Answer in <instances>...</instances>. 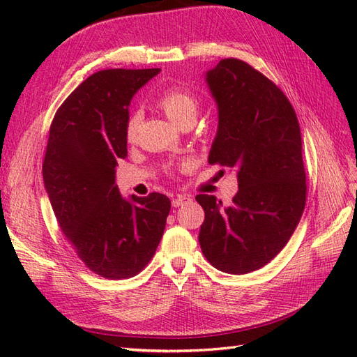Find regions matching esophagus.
I'll use <instances>...</instances> for the list:
<instances>
[{
    "mask_svg": "<svg viewBox=\"0 0 357 357\" xmlns=\"http://www.w3.org/2000/svg\"><path fill=\"white\" fill-rule=\"evenodd\" d=\"M188 201H192L190 196H187V195H178L176 198H173L172 206H173V207H181V206H184V204L188 202Z\"/></svg>",
    "mask_w": 357,
    "mask_h": 357,
    "instance_id": "1",
    "label": "esophagus"
}]
</instances>
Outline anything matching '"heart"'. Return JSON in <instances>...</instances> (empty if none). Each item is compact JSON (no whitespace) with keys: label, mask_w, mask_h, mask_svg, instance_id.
Returning <instances> with one entry per match:
<instances>
[{"label":"heart","mask_w":357,"mask_h":357,"mask_svg":"<svg viewBox=\"0 0 357 357\" xmlns=\"http://www.w3.org/2000/svg\"><path fill=\"white\" fill-rule=\"evenodd\" d=\"M158 107L161 109L165 116L169 118L173 124L183 126L188 121H195L199 112V98L192 90L185 87H172L158 98ZM141 116L139 113H133L128 118L126 126V136L128 141H135L138 136Z\"/></svg>","instance_id":"b5f03b06"}]
</instances>
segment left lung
Listing matches in <instances>:
<instances>
[{
  "label": "left lung",
  "instance_id": "8db88e82",
  "mask_svg": "<svg viewBox=\"0 0 357 357\" xmlns=\"http://www.w3.org/2000/svg\"><path fill=\"white\" fill-rule=\"evenodd\" d=\"M219 126L208 162L238 170L229 207L198 195L206 219L199 244L215 268L245 275L262 268L298 227L307 201L301 128L275 82L248 63L225 58L207 72Z\"/></svg>",
  "mask_w": 357,
  "mask_h": 357
}]
</instances>
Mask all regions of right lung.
Returning a JSON list of instances; mask_svg holds the SVG:
<instances>
[{
    "label": "right lung",
    "instance_id": "right-lung-1",
    "mask_svg": "<svg viewBox=\"0 0 357 357\" xmlns=\"http://www.w3.org/2000/svg\"><path fill=\"white\" fill-rule=\"evenodd\" d=\"M161 69H107L82 81L50 124L43 178L53 213L86 267L105 279L136 276L153 257L170 211L161 193L126 201L115 167L127 156L133 95Z\"/></svg>",
    "mask_w": 357,
    "mask_h": 357
}]
</instances>
